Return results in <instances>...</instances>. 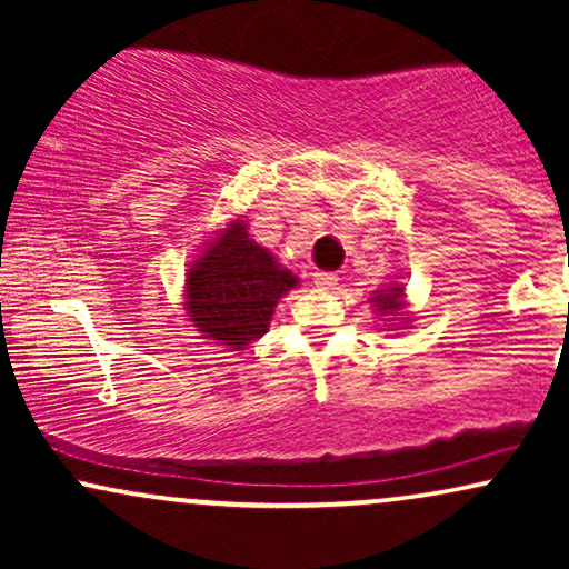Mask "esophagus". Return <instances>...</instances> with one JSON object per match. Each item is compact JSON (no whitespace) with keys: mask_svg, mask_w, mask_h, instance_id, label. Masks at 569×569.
<instances>
[{"mask_svg":"<svg viewBox=\"0 0 569 569\" xmlns=\"http://www.w3.org/2000/svg\"><path fill=\"white\" fill-rule=\"evenodd\" d=\"M337 276L335 272H316V276H312V283L318 286V289H335L337 286Z\"/></svg>","mask_w":569,"mask_h":569,"instance_id":"34e87169","label":"esophagus"}]
</instances>
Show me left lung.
<instances>
[{
  "instance_id": "8db88e82",
  "label": "left lung",
  "mask_w": 569,
  "mask_h": 569,
  "mask_svg": "<svg viewBox=\"0 0 569 569\" xmlns=\"http://www.w3.org/2000/svg\"><path fill=\"white\" fill-rule=\"evenodd\" d=\"M401 293H403V286H396V289L377 293V297H375V305L380 307L382 312H388V310L393 312V310H398V307H401V302H398V299H401Z\"/></svg>"
}]
</instances>
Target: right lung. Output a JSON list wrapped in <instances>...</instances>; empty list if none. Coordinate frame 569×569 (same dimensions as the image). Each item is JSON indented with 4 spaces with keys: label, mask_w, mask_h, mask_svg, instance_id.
Returning <instances> with one entry per match:
<instances>
[{
    "label": "right lung",
    "mask_w": 569,
    "mask_h": 569,
    "mask_svg": "<svg viewBox=\"0 0 569 569\" xmlns=\"http://www.w3.org/2000/svg\"><path fill=\"white\" fill-rule=\"evenodd\" d=\"M297 278L248 240L243 221L208 246L187 276V312L206 339L240 350L267 331L272 310Z\"/></svg>",
    "instance_id": "add662e5"
}]
</instances>
